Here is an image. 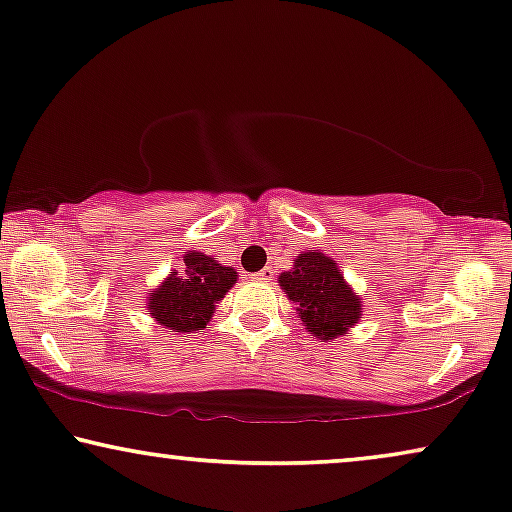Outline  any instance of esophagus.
<instances>
[{
    "mask_svg": "<svg viewBox=\"0 0 512 512\" xmlns=\"http://www.w3.org/2000/svg\"><path fill=\"white\" fill-rule=\"evenodd\" d=\"M273 276H276V271L271 269V266H266V269H262L257 273V280H262V283H269V280H273Z\"/></svg>",
    "mask_w": 512,
    "mask_h": 512,
    "instance_id": "obj_1",
    "label": "esophagus"
}]
</instances>
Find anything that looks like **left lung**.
Instances as JSON below:
<instances>
[{"label":"left lung","instance_id":"8db88e82","mask_svg":"<svg viewBox=\"0 0 512 512\" xmlns=\"http://www.w3.org/2000/svg\"><path fill=\"white\" fill-rule=\"evenodd\" d=\"M292 264L290 271L280 273L278 283L297 308L301 325L320 341L348 334L362 318V299L343 278L334 257L306 250Z\"/></svg>","mask_w":512,"mask_h":512}]
</instances>
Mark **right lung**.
I'll list each match as a JSON object with an SVG mask.
<instances>
[{"label": "right lung", "instance_id": "add662e5", "mask_svg": "<svg viewBox=\"0 0 512 512\" xmlns=\"http://www.w3.org/2000/svg\"><path fill=\"white\" fill-rule=\"evenodd\" d=\"M234 266L218 264V259L187 250L181 271H169L155 290L148 292L146 311L164 329L190 334L204 329L215 313V304L236 283Z\"/></svg>", "mask_w": 512, "mask_h": 512}]
</instances>
